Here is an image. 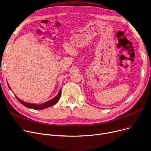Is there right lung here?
Wrapping results in <instances>:
<instances>
[{
    "instance_id": "add662e5",
    "label": "right lung",
    "mask_w": 151,
    "mask_h": 151,
    "mask_svg": "<svg viewBox=\"0 0 151 151\" xmlns=\"http://www.w3.org/2000/svg\"><path fill=\"white\" fill-rule=\"evenodd\" d=\"M7 84H8V86H9V89H11L10 87L9 84H8V83H7ZM14 96H15V95H14ZM60 96H61V89L59 90L58 95L55 97H54L51 100L47 101H46L45 103H43V104H40V105L29 104V103L24 102V101H22L21 100H20L18 97H17L16 96H15V97H16V98L17 99V100L21 103L22 105H23L24 106H25L27 108H31V109H45V108H48V107H50V106H52L54 105L58 101V100H59V99L60 97Z\"/></svg>"
}]
</instances>
